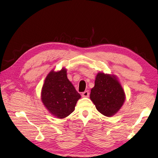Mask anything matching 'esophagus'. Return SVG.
Segmentation results:
<instances>
[{"label": "esophagus", "mask_w": 158, "mask_h": 158, "mask_svg": "<svg viewBox=\"0 0 158 158\" xmlns=\"http://www.w3.org/2000/svg\"><path fill=\"white\" fill-rule=\"evenodd\" d=\"M81 96H82V97H84V98L89 97V90H85V91L83 92L82 94H81Z\"/></svg>", "instance_id": "esophagus-1"}]
</instances>
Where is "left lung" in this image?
<instances>
[{
  "label": "left lung",
  "instance_id": "obj_1",
  "mask_svg": "<svg viewBox=\"0 0 158 158\" xmlns=\"http://www.w3.org/2000/svg\"><path fill=\"white\" fill-rule=\"evenodd\" d=\"M90 98L98 111L108 117L116 114L125 100L123 90L116 77L104 73L96 76Z\"/></svg>",
  "mask_w": 158,
  "mask_h": 158
}]
</instances>
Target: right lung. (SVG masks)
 Listing matches in <instances>:
<instances>
[{"label":"right lung","mask_w":158,"mask_h":158,"mask_svg":"<svg viewBox=\"0 0 158 158\" xmlns=\"http://www.w3.org/2000/svg\"><path fill=\"white\" fill-rule=\"evenodd\" d=\"M67 70L52 71L48 74L42 89V101L51 114L63 118L73 113L77 100L81 98L69 81Z\"/></svg>","instance_id":"obj_1"}]
</instances>
